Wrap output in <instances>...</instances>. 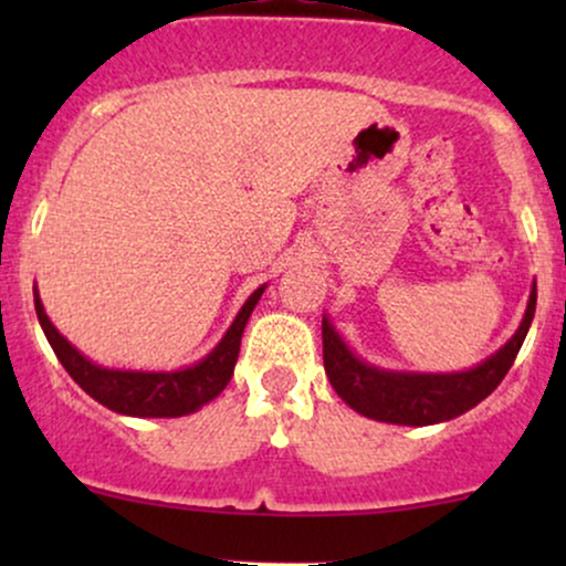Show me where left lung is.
Segmentation results:
<instances>
[{
	"label": "left lung",
	"mask_w": 566,
	"mask_h": 566,
	"mask_svg": "<svg viewBox=\"0 0 566 566\" xmlns=\"http://www.w3.org/2000/svg\"><path fill=\"white\" fill-rule=\"evenodd\" d=\"M537 287L532 284L527 311L516 333L482 365L463 373H405L359 359L343 340L329 316H322L324 373L350 409L365 418L396 426H433L469 412L505 378L535 316Z\"/></svg>",
	"instance_id": "left-lung-1"
}]
</instances>
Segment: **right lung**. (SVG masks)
I'll return each mask as SVG.
<instances>
[{"label":"right lung","mask_w":566,"mask_h":566,"mask_svg":"<svg viewBox=\"0 0 566 566\" xmlns=\"http://www.w3.org/2000/svg\"><path fill=\"white\" fill-rule=\"evenodd\" d=\"M265 284H261L250 297H247L242 308H239L237 319L220 337V343L205 359L193 361L191 367L172 369V373H148V369H116L95 365L93 359L76 350L71 343L55 329L50 316L44 314V305L39 301V292L34 290V308L42 324L48 343L53 346L55 356L66 373L80 382L82 391H87L103 407L114 409L119 415L129 418H184V415L197 412L212 401L216 396L229 386L233 367L239 359V346H242V335L250 319L252 308L261 301Z\"/></svg>","instance_id":"1"}]
</instances>
